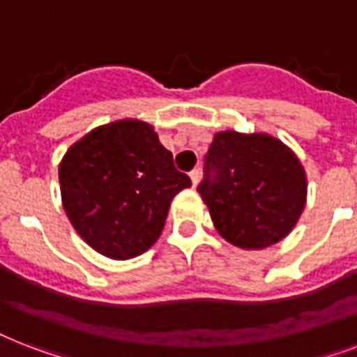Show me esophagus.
<instances>
[{
    "label": "esophagus",
    "mask_w": 357,
    "mask_h": 357,
    "mask_svg": "<svg viewBox=\"0 0 357 357\" xmlns=\"http://www.w3.org/2000/svg\"><path fill=\"white\" fill-rule=\"evenodd\" d=\"M189 176H190V181H192V185H198V179H200V170H198V168H195V170H190L189 172Z\"/></svg>",
    "instance_id": "obj_1"
}]
</instances>
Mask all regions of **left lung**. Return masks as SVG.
Returning a JSON list of instances; mask_svg holds the SVG:
<instances>
[{
  "instance_id": "left-lung-1",
  "label": "left lung",
  "mask_w": 357,
  "mask_h": 357,
  "mask_svg": "<svg viewBox=\"0 0 357 357\" xmlns=\"http://www.w3.org/2000/svg\"><path fill=\"white\" fill-rule=\"evenodd\" d=\"M206 161L198 192L220 237L237 248L263 250L293 231L307 200V178L287 144L274 135L226 129L215 133Z\"/></svg>"
}]
</instances>
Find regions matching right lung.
<instances>
[{
  "label": "right lung",
  "instance_id": "1",
  "mask_svg": "<svg viewBox=\"0 0 357 357\" xmlns=\"http://www.w3.org/2000/svg\"><path fill=\"white\" fill-rule=\"evenodd\" d=\"M70 224L109 259H131L161 235L174 196L189 189L153 126L122 119L75 140L59 162Z\"/></svg>",
  "mask_w": 357,
  "mask_h": 357
}]
</instances>
